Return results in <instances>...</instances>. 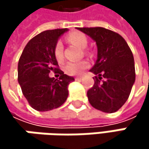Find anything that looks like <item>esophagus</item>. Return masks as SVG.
I'll list each match as a JSON object with an SVG mask.
<instances>
[{
	"mask_svg": "<svg viewBox=\"0 0 149 149\" xmlns=\"http://www.w3.org/2000/svg\"><path fill=\"white\" fill-rule=\"evenodd\" d=\"M81 79H82L81 77H75V80H76V81H81Z\"/></svg>",
	"mask_w": 149,
	"mask_h": 149,
	"instance_id": "34e87169",
	"label": "esophagus"
}]
</instances>
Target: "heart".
I'll list each match as a JSON object with an SVG mask.
<instances>
[{"label": "heart", "mask_w": 149, "mask_h": 149, "mask_svg": "<svg viewBox=\"0 0 149 149\" xmlns=\"http://www.w3.org/2000/svg\"><path fill=\"white\" fill-rule=\"evenodd\" d=\"M67 41L72 44L77 45L80 48H85L88 45V40L86 36L80 32H73L67 35ZM54 55L58 61L63 60V45L61 42H58L54 49ZM89 65V63L85 60L69 62L65 66V72L68 75H79L83 72L84 69H86Z\"/></svg>", "instance_id": "heart-1"}]
</instances>
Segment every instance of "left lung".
Segmentation results:
<instances>
[{"label":"left lung","instance_id":"8db88e82","mask_svg":"<svg viewBox=\"0 0 149 149\" xmlns=\"http://www.w3.org/2000/svg\"><path fill=\"white\" fill-rule=\"evenodd\" d=\"M97 44V58L90 70L94 85L87 91L90 104L105 113H114L128 100L135 81L133 53L125 40L104 27H78ZM104 78L101 82L102 77Z\"/></svg>","mask_w":149,"mask_h":149}]
</instances>
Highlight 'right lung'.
Wrapping results in <instances>:
<instances>
[{
  "mask_svg": "<svg viewBox=\"0 0 149 149\" xmlns=\"http://www.w3.org/2000/svg\"><path fill=\"white\" fill-rule=\"evenodd\" d=\"M67 28L44 31L33 37L25 46L18 63V82L22 93L32 108L38 111L57 109L68 97V85L73 77L64 74L58 68L54 49ZM52 70L61 74L60 79L50 78Z\"/></svg>",
  "mask_w": 149,
  "mask_h": 149,
  "instance_id": "add662e5",
  "label": "right lung"
}]
</instances>
